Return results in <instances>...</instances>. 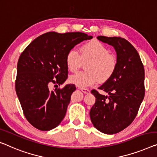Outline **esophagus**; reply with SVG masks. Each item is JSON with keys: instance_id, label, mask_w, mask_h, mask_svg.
<instances>
[{"instance_id": "1", "label": "esophagus", "mask_w": 157, "mask_h": 157, "mask_svg": "<svg viewBox=\"0 0 157 157\" xmlns=\"http://www.w3.org/2000/svg\"><path fill=\"white\" fill-rule=\"evenodd\" d=\"M80 90L85 94H90V90H88V89H86V88H81Z\"/></svg>"}]
</instances>
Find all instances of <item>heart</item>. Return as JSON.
Segmentation results:
<instances>
[{
	"instance_id": "obj_1",
	"label": "heart",
	"mask_w": 157,
	"mask_h": 157,
	"mask_svg": "<svg viewBox=\"0 0 157 157\" xmlns=\"http://www.w3.org/2000/svg\"><path fill=\"white\" fill-rule=\"evenodd\" d=\"M82 60H90L86 65L87 71L79 72L70 78L71 83L82 88L95 85L99 80L107 81L113 76L117 67L116 58L110 54L109 49L99 41L83 44L80 54L75 49H71L65 57L67 69L72 72L78 71Z\"/></svg>"
}]
</instances>
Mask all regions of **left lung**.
Segmentation results:
<instances>
[{
    "mask_svg": "<svg viewBox=\"0 0 157 157\" xmlns=\"http://www.w3.org/2000/svg\"><path fill=\"white\" fill-rule=\"evenodd\" d=\"M97 39L115 48L117 67L113 76L99 87L109 96L92 90L96 101L90 115L98 130L113 135L129 126L137 116L145 93L144 69L139 53L126 39L104 36Z\"/></svg>",
    "mask_w": 157,
    "mask_h": 157,
    "instance_id": "8db88e82",
    "label": "left lung"
}]
</instances>
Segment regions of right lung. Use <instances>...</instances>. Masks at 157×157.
I'll return each instance as SVG.
<instances>
[{"mask_svg": "<svg viewBox=\"0 0 157 157\" xmlns=\"http://www.w3.org/2000/svg\"><path fill=\"white\" fill-rule=\"evenodd\" d=\"M92 38L79 32H49L35 39L21 53L16 93L25 118L36 129L51 130L64 118L75 85H67L54 91H50L49 86L52 83L62 85L67 79V53L81 41Z\"/></svg>", "mask_w": 157, "mask_h": 157, "instance_id": "obj_1", "label": "right lung"}]
</instances>
